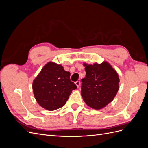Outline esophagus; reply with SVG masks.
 Segmentation results:
<instances>
[{"label":"esophagus","instance_id":"1","mask_svg":"<svg viewBox=\"0 0 148 148\" xmlns=\"http://www.w3.org/2000/svg\"><path fill=\"white\" fill-rule=\"evenodd\" d=\"M75 84L77 85V86L78 88H79V85H80V82H79V81H77V82H75Z\"/></svg>","mask_w":148,"mask_h":148}]
</instances>
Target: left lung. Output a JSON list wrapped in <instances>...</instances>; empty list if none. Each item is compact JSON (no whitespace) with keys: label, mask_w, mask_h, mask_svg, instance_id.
Returning <instances> with one entry per match:
<instances>
[{"label":"left lung","mask_w":148,"mask_h":148,"mask_svg":"<svg viewBox=\"0 0 148 148\" xmlns=\"http://www.w3.org/2000/svg\"><path fill=\"white\" fill-rule=\"evenodd\" d=\"M84 65L86 77L82 79V96L88 106L101 109L109 104L117 95L120 82L118 74L106 62Z\"/></svg>","instance_id":"1"}]
</instances>
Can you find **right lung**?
Instances as JSON below:
<instances>
[{
    "mask_svg": "<svg viewBox=\"0 0 148 148\" xmlns=\"http://www.w3.org/2000/svg\"><path fill=\"white\" fill-rule=\"evenodd\" d=\"M70 77V73L61 65L47 63L33 83L34 95L38 104L48 110L63 107L72 90L77 88Z\"/></svg>",
    "mask_w": 148,
    "mask_h": 148,
    "instance_id": "right-lung-1",
    "label": "right lung"
}]
</instances>
